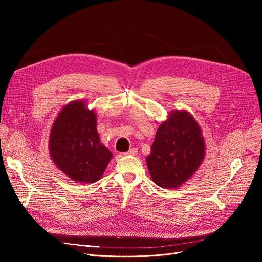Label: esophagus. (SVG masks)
Instances as JSON below:
<instances>
[{
    "label": "esophagus",
    "mask_w": 262,
    "mask_h": 262,
    "mask_svg": "<svg viewBox=\"0 0 262 262\" xmlns=\"http://www.w3.org/2000/svg\"><path fill=\"white\" fill-rule=\"evenodd\" d=\"M127 156H137L138 155V149L137 148H132L126 152Z\"/></svg>",
    "instance_id": "obj_1"
}]
</instances>
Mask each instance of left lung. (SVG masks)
Wrapping results in <instances>:
<instances>
[{
  "mask_svg": "<svg viewBox=\"0 0 262 262\" xmlns=\"http://www.w3.org/2000/svg\"><path fill=\"white\" fill-rule=\"evenodd\" d=\"M205 158V140L186 110L168 114L156 134L146 163L151 179L163 189H178L198 171Z\"/></svg>",
  "mask_w": 262,
  "mask_h": 262,
  "instance_id": "obj_1",
  "label": "left lung"
}]
</instances>
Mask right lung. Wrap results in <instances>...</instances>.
<instances>
[{
  "mask_svg": "<svg viewBox=\"0 0 262 262\" xmlns=\"http://www.w3.org/2000/svg\"><path fill=\"white\" fill-rule=\"evenodd\" d=\"M96 117V112L89 110L85 100H72L62 107L51 128V159L76 182H96L113 158L100 142Z\"/></svg>",
  "mask_w": 262,
  "mask_h": 262,
  "instance_id": "1",
  "label": "right lung"
}]
</instances>
